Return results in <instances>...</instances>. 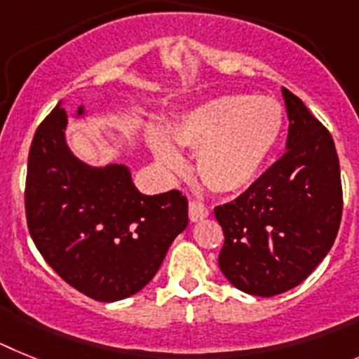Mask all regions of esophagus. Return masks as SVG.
<instances>
[{
	"label": "esophagus",
	"instance_id": "34e87169",
	"mask_svg": "<svg viewBox=\"0 0 359 359\" xmlns=\"http://www.w3.org/2000/svg\"><path fill=\"white\" fill-rule=\"evenodd\" d=\"M208 215H210V210H208L202 202H189V218H191V222H198V220L205 218Z\"/></svg>",
	"mask_w": 359,
	"mask_h": 359
}]
</instances>
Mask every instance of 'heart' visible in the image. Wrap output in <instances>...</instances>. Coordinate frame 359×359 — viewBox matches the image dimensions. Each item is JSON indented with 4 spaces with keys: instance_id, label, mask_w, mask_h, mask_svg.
<instances>
[{
    "instance_id": "b5f03b06",
    "label": "heart",
    "mask_w": 359,
    "mask_h": 359,
    "mask_svg": "<svg viewBox=\"0 0 359 359\" xmlns=\"http://www.w3.org/2000/svg\"><path fill=\"white\" fill-rule=\"evenodd\" d=\"M283 130V108L267 95H220L182 115L170 128L171 141L197 151V173L217 193H236L258 179ZM161 166L184 168L182 155L161 133L149 135Z\"/></svg>"
}]
</instances>
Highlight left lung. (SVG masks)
<instances>
[{
    "label": "left lung",
    "mask_w": 359,
    "mask_h": 359,
    "mask_svg": "<svg viewBox=\"0 0 359 359\" xmlns=\"http://www.w3.org/2000/svg\"><path fill=\"white\" fill-rule=\"evenodd\" d=\"M287 151L242 195L215 208L218 266L240 291L282 294L304 282L334 244L344 211L339 161L329 130L283 88Z\"/></svg>",
    "instance_id": "1"
}]
</instances>
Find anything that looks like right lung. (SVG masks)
<instances>
[{"label":"right lung","mask_w":359,"mask_h":359,"mask_svg":"<svg viewBox=\"0 0 359 359\" xmlns=\"http://www.w3.org/2000/svg\"><path fill=\"white\" fill-rule=\"evenodd\" d=\"M65 128L59 102L32 139L25 186L30 236L72 287L97 302L123 300L154 278L186 229L188 201L179 189L142 195L124 164L88 166L70 151Z\"/></svg>","instance_id":"obj_1"}]
</instances>
